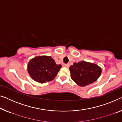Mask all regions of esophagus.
<instances>
[{"mask_svg":"<svg viewBox=\"0 0 122 122\" xmlns=\"http://www.w3.org/2000/svg\"><path fill=\"white\" fill-rule=\"evenodd\" d=\"M63 66L65 67H67V68H68V67H70V65H69V64H63Z\"/></svg>","mask_w":122,"mask_h":122,"instance_id":"34e87169","label":"esophagus"}]
</instances>
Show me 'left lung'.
I'll return each instance as SVG.
<instances>
[{"label":"left lung","mask_w":122,"mask_h":122,"mask_svg":"<svg viewBox=\"0 0 122 122\" xmlns=\"http://www.w3.org/2000/svg\"><path fill=\"white\" fill-rule=\"evenodd\" d=\"M71 77L77 85L85 86L95 82L100 76L101 68L97 65L81 61L70 67Z\"/></svg>","instance_id":"1"}]
</instances>
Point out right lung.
<instances>
[{
    "mask_svg": "<svg viewBox=\"0 0 122 122\" xmlns=\"http://www.w3.org/2000/svg\"><path fill=\"white\" fill-rule=\"evenodd\" d=\"M62 67L51 56H39L30 59L27 65L29 75L34 81L45 83L55 78Z\"/></svg>",
    "mask_w": 122,
    "mask_h": 122,
    "instance_id": "right-lung-1",
    "label": "right lung"
}]
</instances>
